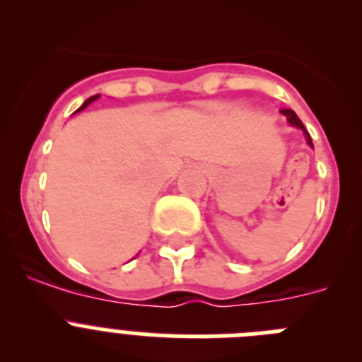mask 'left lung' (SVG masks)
I'll return each instance as SVG.
<instances>
[{"label": "left lung", "mask_w": 362, "mask_h": 362, "mask_svg": "<svg viewBox=\"0 0 362 362\" xmlns=\"http://www.w3.org/2000/svg\"><path fill=\"white\" fill-rule=\"evenodd\" d=\"M281 114H284V116H286V119H288V123L292 124V127H299V129L303 130V132H305V136H306V141H308V145L312 146V148H313L312 137H310V134L306 132L305 124H303V121H300L299 117H297V114H296V112H293L292 108H283V110H281Z\"/></svg>", "instance_id": "left-lung-1"}]
</instances>
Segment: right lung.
<instances>
[{
  "instance_id": "1",
  "label": "right lung",
  "mask_w": 362,
  "mask_h": 362,
  "mask_svg": "<svg viewBox=\"0 0 362 362\" xmlns=\"http://www.w3.org/2000/svg\"><path fill=\"white\" fill-rule=\"evenodd\" d=\"M98 98H99V94H98V95H92V98H88V99H86L85 103H83V105H81V107H79V108H78V112H79V110H83V108H86V107H88V105H90V103H92V101H95V99H98Z\"/></svg>"
}]
</instances>
